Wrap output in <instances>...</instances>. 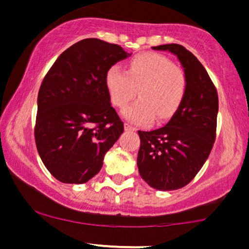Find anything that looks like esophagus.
<instances>
[{"mask_svg":"<svg viewBox=\"0 0 249 249\" xmlns=\"http://www.w3.org/2000/svg\"><path fill=\"white\" fill-rule=\"evenodd\" d=\"M125 130H126V131H136V127L135 126H132V125H130V124H125Z\"/></svg>","mask_w":249,"mask_h":249,"instance_id":"obj_1","label":"esophagus"}]
</instances>
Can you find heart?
<instances>
[{
  "label": "heart",
  "mask_w": 249,
  "mask_h": 249,
  "mask_svg": "<svg viewBox=\"0 0 249 249\" xmlns=\"http://www.w3.org/2000/svg\"><path fill=\"white\" fill-rule=\"evenodd\" d=\"M187 85L184 69L155 52L133 57L127 72L118 65L106 72L107 90L118 108H125L138 93L140 101L125 109L124 116L140 125L150 124L156 117L159 122L169 119L181 106Z\"/></svg>",
  "instance_id": "1"
}]
</instances>
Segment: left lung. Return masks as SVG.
<instances>
[{
  "label": "left lung",
  "instance_id": "left-lung-1",
  "mask_svg": "<svg viewBox=\"0 0 249 249\" xmlns=\"http://www.w3.org/2000/svg\"><path fill=\"white\" fill-rule=\"evenodd\" d=\"M179 58L187 76V91L167 125L138 131L137 166L141 178L153 188L173 191L190 184L208 160L216 140L218 95L197 57L179 44L154 46Z\"/></svg>",
  "mask_w": 249,
  "mask_h": 249
}]
</instances>
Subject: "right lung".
Instances as JSON below:
<instances>
[{
  "label": "right lung",
  "mask_w": 249,
  "mask_h": 249,
  "mask_svg": "<svg viewBox=\"0 0 249 249\" xmlns=\"http://www.w3.org/2000/svg\"><path fill=\"white\" fill-rule=\"evenodd\" d=\"M122 46L88 38L56 59L38 93L35 138L48 171L64 184H85L124 132L106 87V72L129 57Z\"/></svg>",
  "instance_id": "right-lung-1"
}]
</instances>
